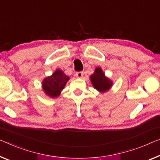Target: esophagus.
Wrapping results in <instances>:
<instances>
[{"mask_svg":"<svg viewBox=\"0 0 160 160\" xmlns=\"http://www.w3.org/2000/svg\"><path fill=\"white\" fill-rule=\"evenodd\" d=\"M83 75V73L82 72H78L76 73V76H77V78H82Z\"/></svg>","mask_w":160,"mask_h":160,"instance_id":"1","label":"esophagus"}]
</instances>
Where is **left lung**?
Wrapping results in <instances>:
<instances>
[{"label": "left lung", "instance_id": "1", "mask_svg": "<svg viewBox=\"0 0 160 160\" xmlns=\"http://www.w3.org/2000/svg\"><path fill=\"white\" fill-rule=\"evenodd\" d=\"M89 78L93 87L101 93L108 92L113 86L112 80L106 77L101 67L96 68L94 72L90 76Z\"/></svg>", "mask_w": 160, "mask_h": 160}]
</instances>
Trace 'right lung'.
I'll return each instance as SVG.
<instances>
[{
  "label": "right lung",
  "instance_id": "1",
  "mask_svg": "<svg viewBox=\"0 0 160 160\" xmlns=\"http://www.w3.org/2000/svg\"><path fill=\"white\" fill-rule=\"evenodd\" d=\"M69 78L62 70L56 69L52 75L46 77L41 83L44 93L52 99L58 97Z\"/></svg>",
  "mask_w": 160,
  "mask_h": 160
}]
</instances>
